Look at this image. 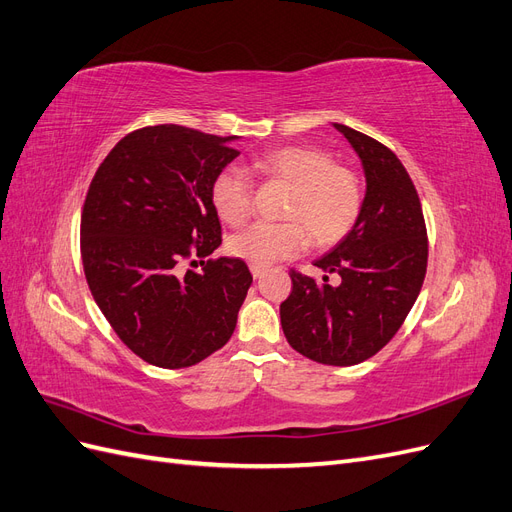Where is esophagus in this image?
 <instances>
[{
    "instance_id": "obj_1",
    "label": "esophagus",
    "mask_w": 512,
    "mask_h": 512,
    "mask_svg": "<svg viewBox=\"0 0 512 512\" xmlns=\"http://www.w3.org/2000/svg\"><path fill=\"white\" fill-rule=\"evenodd\" d=\"M250 271H252V275L256 277V280H258V277H260L262 273H265V267H258V265H252V267H250Z\"/></svg>"
}]
</instances>
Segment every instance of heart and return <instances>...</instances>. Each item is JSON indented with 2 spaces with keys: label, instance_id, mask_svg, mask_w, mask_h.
<instances>
[{
  "label": "heart",
  "instance_id": "1",
  "mask_svg": "<svg viewBox=\"0 0 512 512\" xmlns=\"http://www.w3.org/2000/svg\"><path fill=\"white\" fill-rule=\"evenodd\" d=\"M258 175L288 183L284 222H256L232 235V256L258 267L294 258L309 245L331 247L346 239L361 218L365 190L354 168L333 162L314 145H284L254 158ZM211 205L228 226H239L252 211V181L237 168H224L211 183Z\"/></svg>",
  "mask_w": 512,
  "mask_h": 512
}]
</instances>
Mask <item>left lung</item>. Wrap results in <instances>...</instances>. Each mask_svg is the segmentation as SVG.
Segmentation results:
<instances>
[{"label": "left lung", "mask_w": 512, "mask_h": 512, "mask_svg": "<svg viewBox=\"0 0 512 512\" xmlns=\"http://www.w3.org/2000/svg\"><path fill=\"white\" fill-rule=\"evenodd\" d=\"M359 153L367 177L361 218L346 239L314 265L342 277L339 286L290 269L292 290L280 305L282 329L299 354L322 365L367 361L391 342L427 273V226L421 198L395 153L363 132L335 123Z\"/></svg>", "instance_id": "1"}]
</instances>
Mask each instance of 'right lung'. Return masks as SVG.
I'll return each instance as SVG.
<instances>
[{
  "label": "right lung",
  "mask_w": 512,
  "mask_h": 512,
  "mask_svg": "<svg viewBox=\"0 0 512 512\" xmlns=\"http://www.w3.org/2000/svg\"><path fill=\"white\" fill-rule=\"evenodd\" d=\"M232 138L177 123L134 130L98 166L85 196L89 290L121 342L162 369L192 367L220 350L252 286L241 258H209L222 243L211 183L239 156ZM183 261L201 271L185 272Z\"/></svg>",
  "instance_id": "right-lung-1"
}]
</instances>
